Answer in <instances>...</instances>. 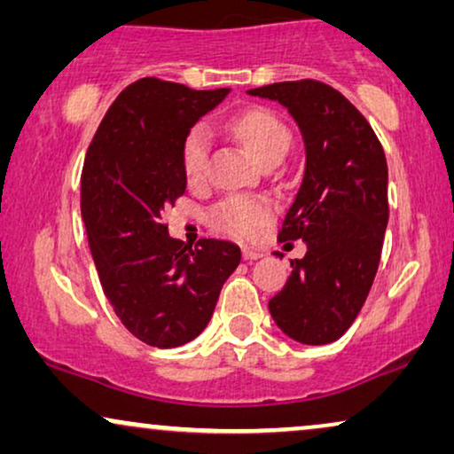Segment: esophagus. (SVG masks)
I'll list each match as a JSON object with an SVG mask.
<instances>
[{"label":"esophagus","instance_id":"obj_1","mask_svg":"<svg viewBox=\"0 0 454 454\" xmlns=\"http://www.w3.org/2000/svg\"><path fill=\"white\" fill-rule=\"evenodd\" d=\"M262 258V252L254 250V247H244V260H258Z\"/></svg>","mask_w":454,"mask_h":454}]
</instances>
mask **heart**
I'll list each match as a JSON object with an SVG mask.
<instances>
[{"mask_svg":"<svg viewBox=\"0 0 454 454\" xmlns=\"http://www.w3.org/2000/svg\"><path fill=\"white\" fill-rule=\"evenodd\" d=\"M235 136L244 142L247 151L258 163L281 160L291 146V132L285 121L270 109L252 107L239 114L231 121ZM210 151V132L207 126H194L182 145V169L190 184L200 182L207 169ZM272 216V207L256 198L231 196L223 200L215 210L216 225L225 231L250 235L264 225Z\"/></svg>","mask_w":454,"mask_h":454,"instance_id":"heart-1","label":"heart"}]
</instances>
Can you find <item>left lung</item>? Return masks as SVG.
Instances as JSON below:
<instances>
[{"label":"left lung","mask_w":454,"mask_h":454,"mask_svg":"<svg viewBox=\"0 0 454 454\" xmlns=\"http://www.w3.org/2000/svg\"><path fill=\"white\" fill-rule=\"evenodd\" d=\"M287 107L306 145V171L278 241L303 239L289 281L269 301L287 337L303 345L340 339L374 283L388 223V167L356 105L318 80L247 90Z\"/></svg>","instance_id":"obj_1"}]
</instances>
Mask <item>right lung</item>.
I'll return each mask as SVG.
<instances>
[{
	"mask_svg": "<svg viewBox=\"0 0 454 454\" xmlns=\"http://www.w3.org/2000/svg\"><path fill=\"white\" fill-rule=\"evenodd\" d=\"M227 95L136 80L105 114L86 153L80 207L103 291L121 325L159 349L190 343L207 328L241 260L231 241L192 247L169 238L163 221L188 184L184 138Z\"/></svg>",
	"mask_w": 454,
	"mask_h": 454,
	"instance_id": "add662e5",
	"label": "right lung"
}]
</instances>
